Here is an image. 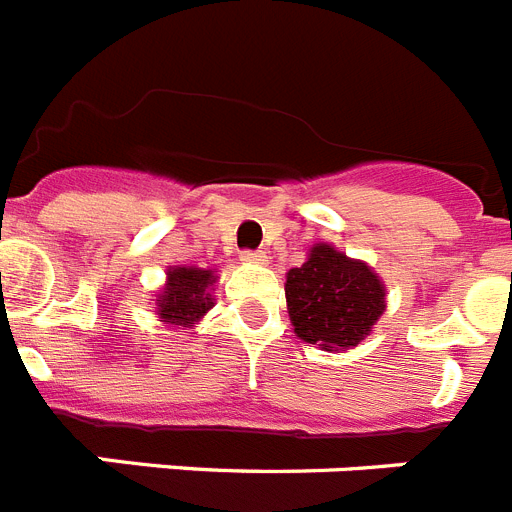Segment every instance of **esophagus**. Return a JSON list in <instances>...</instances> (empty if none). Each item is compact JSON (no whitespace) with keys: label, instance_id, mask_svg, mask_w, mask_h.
I'll return each mask as SVG.
<instances>
[{"label":"esophagus","instance_id":"34e87169","mask_svg":"<svg viewBox=\"0 0 512 512\" xmlns=\"http://www.w3.org/2000/svg\"><path fill=\"white\" fill-rule=\"evenodd\" d=\"M244 263H255V265H265L268 263V255H265L263 249H244L242 252Z\"/></svg>","mask_w":512,"mask_h":512}]
</instances>
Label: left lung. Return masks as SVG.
I'll return each instance as SVG.
<instances>
[{
	"label": "left lung",
	"mask_w": 512,
	"mask_h": 512,
	"mask_svg": "<svg viewBox=\"0 0 512 512\" xmlns=\"http://www.w3.org/2000/svg\"><path fill=\"white\" fill-rule=\"evenodd\" d=\"M294 333L320 349H349L364 341L385 312V289L372 268L330 244H315L307 263L286 276Z\"/></svg>",
	"instance_id": "1"
}]
</instances>
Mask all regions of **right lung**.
Listing matches in <instances>:
<instances>
[{"label": "right lung", "mask_w": 512, "mask_h": 512, "mask_svg": "<svg viewBox=\"0 0 512 512\" xmlns=\"http://www.w3.org/2000/svg\"><path fill=\"white\" fill-rule=\"evenodd\" d=\"M216 283L213 270L203 268H174L169 270L166 291L156 299L158 315L163 322L192 328L200 317L213 307L208 286Z\"/></svg>", "instance_id": "add662e5"}]
</instances>
